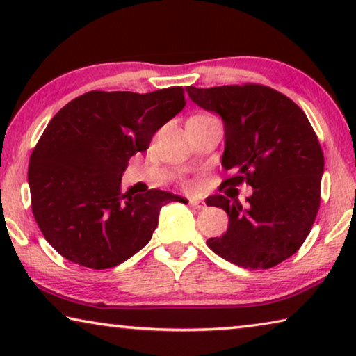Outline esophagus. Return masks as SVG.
<instances>
[{"label": "esophagus", "mask_w": 356, "mask_h": 356, "mask_svg": "<svg viewBox=\"0 0 356 356\" xmlns=\"http://www.w3.org/2000/svg\"><path fill=\"white\" fill-rule=\"evenodd\" d=\"M188 204H190L191 207H195V209H197V210L206 207V202H204V201H200V200H193V197H190V200H188Z\"/></svg>", "instance_id": "34e87169"}]
</instances>
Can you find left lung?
I'll return each mask as SVG.
<instances>
[{
  "label": "left lung",
  "mask_w": 356,
  "mask_h": 356,
  "mask_svg": "<svg viewBox=\"0 0 356 356\" xmlns=\"http://www.w3.org/2000/svg\"><path fill=\"white\" fill-rule=\"evenodd\" d=\"M186 92L225 122L221 165L232 176L221 186H252L245 204L237 196L207 197V206L229 215L227 231L209 238V248L238 267L272 268L300 250L321 206L323 152L316 131L297 104L262 84Z\"/></svg>",
  "instance_id": "8db88e82"
}]
</instances>
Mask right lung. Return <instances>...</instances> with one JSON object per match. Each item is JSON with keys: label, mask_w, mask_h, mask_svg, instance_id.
Instances as JSON below:
<instances>
[{"label": "right lung", "mask_w": 356, "mask_h": 356, "mask_svg": "<svg viewBox=\"0 0 356 356\" xmlns=\"http://www.w3.org/2000/svg\"><path fill=\"white\" fill-rule=\"evenodd\" d=\"M185 89L149 94L91 91L48 122L29 159L31 209L47 242L63 257L104 270L149 243L160 209L184 197L170 191H120L129 160L185 106Z\"/></svg>", "instance_id": "add662e5"}]
</instances>
